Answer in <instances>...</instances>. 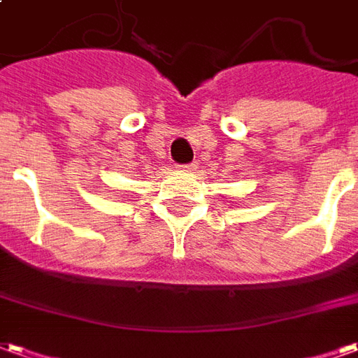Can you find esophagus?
Wrapping results in <instances>:
<instances>
[{
	"label": "esophagus",
	"instance_id": "34e87169",
	"mask_svg": "<svg viewBox=\"0 0 358 358\" xmlns=\"http://www.w3.org/2000/svg\"><path fill=\"white\" fill-rule=\"evenodd\" d=\"M180 171H184V172H192L197 169V164L195 163H189V164H182V166H178Z\"/></svg>",
	"mask_w": 358,
	"mask_h": 358
}]
</instances>
